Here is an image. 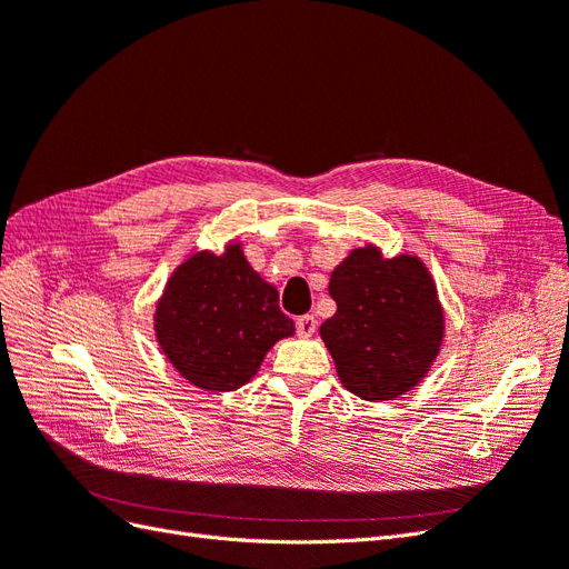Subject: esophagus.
Instances as JSON below:
<instances>
[{
	"instance_id": "1",
	"label": "esophagus",
	"mask_w": 569,
	"mask_h": 569,
	"mask_svg": "<svg viewBox=\"0 0 569 569\" xmlns=\"http://www.w3.org/2000/svg\"><path fill=\"white\" fill-rule=\"evenodd\" d=\"M316 327H318V320L311 313L297 318V332H299V337H313Z\"/></svg>"
}]
</instances>
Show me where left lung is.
<instances>
[{"mask_svg": "<svg viewBox=\"0 0 569 569\" xmlns=\"http://www.w3.org/2000/svg\"><path fill=\"white\" fill-rule=\"evenodd\" d=\"M330 297L337 313L320 337L343 387L366 401H391L422 380L441 347L443 311L418 256L353 249L332 270Z\"/></svg>", "mask_w": 569, "mask_h": 569, "instance_id": "1", "label": "left lung"}]
</instances>
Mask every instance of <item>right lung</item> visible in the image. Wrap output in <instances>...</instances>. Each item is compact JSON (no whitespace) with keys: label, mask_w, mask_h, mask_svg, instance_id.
Instances as JSON below:
<instances>
[{"label":"right lung","mask_w":569,"mask_h":569,"mask_svg":"<svg viewBox=\"0 0 569 569\" xmlns=\"http://www.w3.org/2000/svg\"><path fill=\"white\" fill-rule=\"evenodd\" d=\"M153 320L170 363L206 391L239 389L274 341L295 335L278 289L249 266L239 244L222 256L187 258L168 280Z\"/></svg>","instance_id":"1"}]
</instances>
